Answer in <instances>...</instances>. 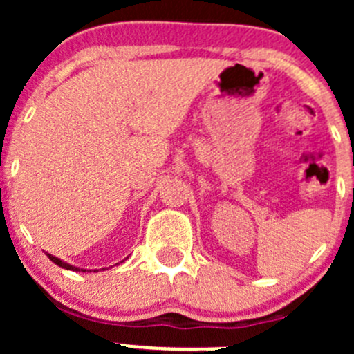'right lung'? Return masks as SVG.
<instances>
[{
  "label": "right lung",
  "mask_w": 354,
  "mask_h": 354,
  "mask_svg": "<svg viewBox=\"0 0 354 354\" xmlns=\"http://www.w3.org/2000/svg\"><path fill=\"white\" fill-rule=\"evenodd\" d=\"M48 257H49V260H51V262H55L56 266H59V267H63V269H66V270H78V272H85L84 269H78V267H73V266H70V263H65L63 262V260H59V259H56V257H53V255H49L48 253Z\"/></svg>",
  "instance_id": "1"
}]
</instances>
